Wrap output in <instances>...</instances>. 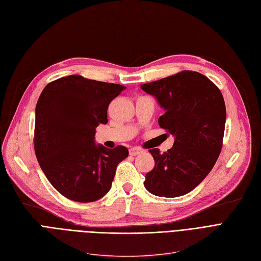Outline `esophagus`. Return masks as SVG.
Here are the masks:
<instances>
[{
	"label": "esophagus",
	"instance_id": "1",
	"mask_svg": "<svg viewBox=\"0 0 261 261\" xmlns=\"http://www.w3.org/2000/svg\"><path fill=\"white\" fill-rule=\"evenodd\" d=\"M144 150L143 149H141V148H131L130 150H129V152H130V155L131 156H138V155H140V153H142Z\"/></svg>",
	"mask_w": 261,
	"mask_h": 261
}]
</instances>
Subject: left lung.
I'll return each mask as SVG.
<instances>
[{
  "label": "left lung",
  "instance_id": "1",
  "mask_svg": "<svg viewBox=\"0 0 261 261\" xmlns=\"http://www.w3.org/2000/svg\"><path fill=\"white\" fill-rule=\"evenodd\" d=\"M166 110L158 122L175 137L163 153L149 149L155 167L144 186L152 195L175 198L195 189L213 169L223 147L226 105L218 87L195 71H181L141 85Z\"/></svg>",
  "mask_w": 261,
  "mask_h": 261
}]
</instances>
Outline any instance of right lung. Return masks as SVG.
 <instances>
[{
	"mask_svg": "<svg viewBox=\"0 0 261 261\" xmlns=\"http://www.w3.org/2000/svg\"><path fill=\"white\" fill-rule=\"evenodd\" d=\"M124 89L81 75L61 77L43 89L35 109L34 150L45 176L65 198L87 203L111 189L129 151L121 145L96 146L94 134L108 123L109 105Z\"/></svg>",
	"mask_w": 261,
	"mask_h": 261,
	"instance_id": "add662e5",
	"label": "right lung"
}]
</instances>
